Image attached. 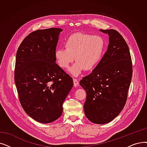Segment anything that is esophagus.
Wrapping results in <instances>:
<instances>
[{"mask_svg":"<svg viewBox=\"0 0 147 147\" xmlns=\"http://www.w3.org/2000/svg\"><path fill=\"white\" fill-rule=\"evenodd\" d=\"M73 83H74V86H78L79 84V81L76 79H73Z\"/></svg>","mask_w":147,"mask_h":147,"instance_id":"esophagus-1","label":"esophagus"}]
</instances>
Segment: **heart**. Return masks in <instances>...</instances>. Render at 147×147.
Wrapping results in <instances>:
<instances>
[{"label": "heart", "instance_id": "1", "mask_svg": "<svg viewBox=\"0 0 147 147\" xmlns=\"http://www.w3.org/2000/svg\"><path fill=\"white\" fill-rule=\"evenodd\" d=\"M65 49H58L55 53L56 63L62 69H67L74 60L76 62L69 71L79 76L84 69L92 71L103 57L105 41L100 35H92L82 32L70 35L65 42Z\"/></svg>", "mask_w": 147, "mask_h": 147}]
</instances>
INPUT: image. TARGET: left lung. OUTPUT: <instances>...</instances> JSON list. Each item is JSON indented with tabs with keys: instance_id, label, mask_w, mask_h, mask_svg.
Masks as SVG:
<instances>
[{
	"instance_id": "8db88e82",
	"label": "left lung",
	"mask_w": 147,
	"mask_h": 147,
	"mask_svg": "<svg viewBox=\"0 0 147 147\" xmlns=\"http://www.w3.org/2000/svg\"><path fill=\"white\" fill-rule=\"evenodd\" d=\"M109 35L106 52L92 73L80 81L86 92L84 109L91 122L103 124L116 118L126 103L132 78L128 45L118 31L100 30Z\"/></svg>"
}]
</instances>
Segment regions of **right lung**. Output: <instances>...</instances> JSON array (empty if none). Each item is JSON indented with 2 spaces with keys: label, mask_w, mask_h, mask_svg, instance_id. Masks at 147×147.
I'll return each instance as SVG.
<instances>
[{
  "label": "right lung",
  "mask_w": 147,
  "mask_h": 147,
  "mask_svg": "<svg viewBox=\"0 0 147 147\" xmlns=\"http://www.w3.org/2000/svg\"><path fill=\"white\" fill-rule=\"evenodd\" d=\"M62 30L52 28L32 32L16 54L14 80L19 100L28 115L41 123L61 116L63 101L73 86L72 78L55 62Z\"/></svg>",
  "instance_id": "right-lung-1"
}]
</instances>
